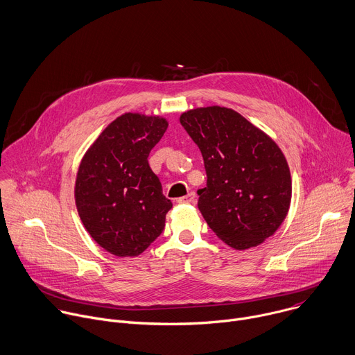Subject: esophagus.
I'll return each instance as SVG.
<instances>
[{"label": "esophagus", "instance_id": "esophagus-1", "mask_svg": "<svg viewBox=\"0 0 355 355\" xmlns=\"http://www.w3.org/2000/svg\"><path fill=\"white\" fill-rule=\"evenodd\" d=\"M195 193L193 192H191V193H188L187 196H182V198H178V203H188V205H192V203H195Z\"/></svg>", "mask_w": 355, "mask_h": 355}]
</instances>
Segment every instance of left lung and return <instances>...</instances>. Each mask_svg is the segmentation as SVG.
<instances>
[{
  "label": "left lung",
  "instance_id": "1",
  "mask_svg": "<svg viewBox=\"0 0 355 355\" xmlns=\"http://www.w3.org/2000/svg\"><path fill=\"white\" fill-rule=\"evenodd\" d=\"M180 123L198 145L207 175L198 207L234 250L258 247L284 221L291 175L276 142L240 112L210 105L185 111Z\"/></svg>",
  "mask_w": 355,
  "mask_h": 355
}]
</instances>
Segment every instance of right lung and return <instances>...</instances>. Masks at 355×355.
Instances as JSON below:
<instances>
[{"instance_id":"right-lung-1","label":"right lung","mask_w":355,"mask_h":355,"mask_svg":"<svg viewBox=\"0 0 355 355\" xmlns=\"http://www.w3.org/2000/svg\"><path fill=\"white\" fill-rule=\"evenodd\" d=\"M167 127L163 116L125 112L107 125L79 164V217L90 237L115 257L141 255L164 230L173 203L148 157Z\"/></svg>"}]
</instances>
